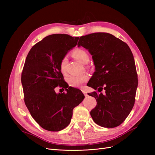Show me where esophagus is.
I'll return each instance as SVG.
<instances>
[{
	"label": "esophagus",
	"instance_id": "obj_1",
	"mask_svg": "<svg viewBox=\"0 0 155 155\" xmlns=\"http://www.w3.org/2000/svg\"><path fill=\"white\" fill-rule=\"evenodd\" d=\"M82 92L84 94V95H85V96H87V91L85 90V89H83V90H82Z\"/></svg>",
	"mask_w": 155,
	"mask_h": 155
}]
</instances>
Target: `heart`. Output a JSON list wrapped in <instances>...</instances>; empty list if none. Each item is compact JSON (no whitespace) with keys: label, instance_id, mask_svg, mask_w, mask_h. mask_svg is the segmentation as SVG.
Masks as SVG:
<instances>
[{"label":"heart","instance_id":"heart-1","mask_svg":"<svg viewBox=\"0 0 155 155\" xmlns=\"http://www.w3.org/2000/svg\"><path fill=\"white\" fill-rule=\"evenodd\" d=\"M72 55L81 63L86 64L89 61V55L87 51L81 48H77L72 52ZM67 63V57H64L60 63V70L63 74H66V65ZM88 79V76L87 74L79 75V76H71L68 78L69 85L74 87H78L82 85Z\"/></svg>","mask_w":155,"mask_h":155}]
</instances>
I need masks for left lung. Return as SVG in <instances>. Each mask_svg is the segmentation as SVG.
I'll use <instances>...</instances> for the list:
<instances>
[{
	"instance_id": "8db88e82",
	"label": "left lung",
	"mask_w": 155,
	"mask_h": 155,
	"mask_svg": "<svg viewBox=\"0 0 155 155\" xmlns=\"http://www.w3.org/2000/svg\"><path fill=\"white\" fill-rule=\"evenodd\" d=\"M78 46L88 50L96 67L87 85L100 92L106 91L104 95L88 93L97 101L91 116L100 126L116 127L125 121L135 102L138 76L132 51L125 42L104 32L80 37Z\"/></svg>"
}]
</instances>
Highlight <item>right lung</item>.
Masks as SVG:
<instances>
[{"label": "right lung", "mask_w": 155, "mask_h": 155, "mask_svg": "<svg viewBox=\"0 0 155 155\" xmlns=\"http://www.w3.org/2000/svg\"><path fill=\"white\" fill-rule=\"evenodd\" d=\"M78 39L67 34L48 35L33 46L26 57L21 74L25 103L32 118L45 130L59 131L67 127L74 108L85 98L79 89L68 87L60 70L61 61ZM58 86L67 93L56 94Z\"/></svg>", "instance_id": "1"}]
</instances>
